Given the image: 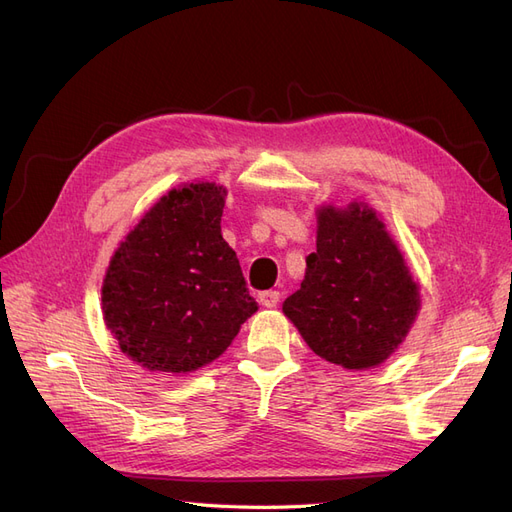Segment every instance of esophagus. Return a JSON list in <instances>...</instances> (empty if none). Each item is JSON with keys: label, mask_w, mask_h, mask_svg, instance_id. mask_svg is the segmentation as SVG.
I'll list each match as a JSON object with an SVG mask.
<instances>
[{"label": "esophagus", "mask_w": 512, "mask_h": 512, "mask_svg": "<svg viewBox=\"0 0 512 512\" xmlns=\"http://www.w3.org/2000/svg\"><path fill=\"white\" fill-rule=\"evenodd\" d=\"M258 299L265 307H275L277 303H280L282 294H280V290H265V292H260Z\"/></svg>", "instance_id": "obj_1"}]
</instances>
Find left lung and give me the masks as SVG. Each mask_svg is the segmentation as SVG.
I'll return each instance as SVG.
<instances>
[{"label": "left lung", "instance_id": "obj_1", "mask_svg": "<svg viewBox=\"0 0 512 512\" xmlns=\"http://www.w3.org/2000/svg\"><path fill=\"white\" fill-rule=\"evenodd\" d=\"M301 288L284 301L307 346L346 369L380 365L404 342L421 299L376 213L352 205L318 211L316 252Z\"/></svg>", "mask_w": 512, "mask_h": 512}]
</instances>
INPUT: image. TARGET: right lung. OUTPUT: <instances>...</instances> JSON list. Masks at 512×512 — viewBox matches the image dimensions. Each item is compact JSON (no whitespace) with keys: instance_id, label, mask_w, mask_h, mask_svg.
I'll list each match as a JSON object with an SVG mask.
<instances>
[{"instance_id":"1","label":"right lung","mask_w":512,"mask_h":512,"mask_svg":"<svg viewBox=\"0 0 512 512\" xmlns=\"http://www.w3.org/2000/svg\"><path fill=\"white\" fill-rule=\"evenodd\" d=\"M226 190H170L119 245L102 286L108 331L132 361L185 374L230 346L258 303L222 237Z\"/></svg>"}]
</instances>
